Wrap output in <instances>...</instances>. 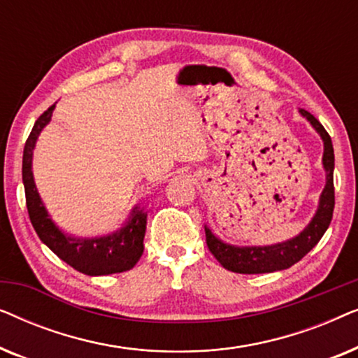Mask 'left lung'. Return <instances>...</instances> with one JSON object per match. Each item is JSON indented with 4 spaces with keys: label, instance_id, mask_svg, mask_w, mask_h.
I'll return each mask as SVG.
<instances>
[{
    "label": "left lung",
    "instance_id": "1",
    "mask_svg": "<svg viewBox=\"0 0 358 358\" xmlns=\"http://www.w3.org/2000/svg\"><path fill=\"white\" fill-rule=\"evenodd\" d=\"M300 114L310 122L324 143L322 168L326 171V185L320 195V203H317L315 217L295 238L277 244H268V246L228 244L222 241L217 234H213L212 229L205 224V236H207L210 252L228 271L236 273H268L292 267L320 243L322 234L329 228L332 212H334V148H332L329 134L317 122L316 117L303 109H300Z\"/></svg>",
    "mask_w": 358,
    "mask_h": 358
}]
</instances>
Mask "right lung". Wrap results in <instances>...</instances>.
Instances as JSON below:
<instances>
[{
	"label": "right lung",
	"mask_w": 358,
	"mask_h": 358,
	"mask_svg": "<svg viewBox=\"0 0 358 358\" xmlns=\"http://www.w3.org/2000/svg\"><path fill=\"white\" fill-rule=\"evenodd\" d=\"M55 104L48 107L34 124L24 146L22 155V182L26 190V203L29 218L37 236L57 254L63 262L76 268L86 275H109L130 271L143 254V238L146 231V212L140 205L131 208L130 217L124 227L110 234L96 238H78L68 234L57 227L41 194L37 192L36 180L32 173V156L41 131L52 120Z\"/></svg>",
	"instance_id": "1"
}]
</instances>
